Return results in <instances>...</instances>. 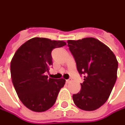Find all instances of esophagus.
Here are the masks:
<instances>
[{
	"instance_id": "obj_1",
	"label": "esophagus",
	"mask_w": 125,
	"mask_h": 125,
	"mask_svg": "<svg viewBox=\"0 0 125 125\" xmlns=\"http://www.w3.org/2000/svg\"><path fill=\"white\" fill-rule=\"evenodd\" d=\"M71 82V80H70V79H69V80H66V82H67V84H69V83H70Z\"/></svg>"
}]
</instances>
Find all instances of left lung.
<instances>
[{
  "label": "left lung",
  "mask_w": 125,
  "mask_h": 125,
  "mask_svg": "<svg viewBox=\"0 0 125 125\" xmlns=\"http://www.w3.org/2000/svg\"><path fill=\"white\" fill-rule=\"evenodd\" d=\"M67 43L78 73L84 77L80 91L73 95L74 104L85 111L97 110L107 101L116 81V58L95 38L68 40Z\"/></svg>",
  "instance_id": "left-lung-1"
}]
</instances>
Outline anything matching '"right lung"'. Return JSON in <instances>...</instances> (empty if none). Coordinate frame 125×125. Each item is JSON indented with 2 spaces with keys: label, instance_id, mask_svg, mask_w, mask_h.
Returning a JSON list of instances; mask_svg holds the SVG:
<instances>
[{
  "label": "right lung",
  "instance_id": "right-lung-1",
  "mask_svg": "<svg viewBox=\"0 0 125 125\" xmlns=\"http://www.w3.org/2000/svg\"><path fill=\"white\" fill-rule=\"evenodd\" d=\"M67 44L63 41L34 37L18 48L11 61V76L21 103L29 110L42 112L55 104L65 80L48 78L52 65V51Z\"/></svg>",
  "mask_w": 125,
  "mask_h": 125
}]
</instances>
